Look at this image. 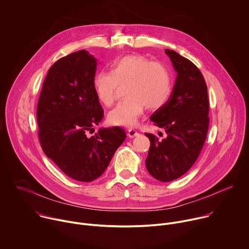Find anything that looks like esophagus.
Listing matches in <instances>:
<instances>
[{
	"label": "esophagus",
	"mask_w": 249,
	"mask_h": 249,
	"mask_svg": "<svg viewBox=\"0 0 249 249\" xmlns=\"http://www.w3.org/2000/svg\"><path fill=\"white\" fill-rule=\"evenodd\" d=\"M127 135H128V137H129V138H134V137L138 136V135H139V133H138L136 130H134V129H129V130H128Z\"/></svg>",
	"instance_id": "34e87169"
}]
</instances>
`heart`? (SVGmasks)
<instances>
[{"label": "heart", "mask_w": 249, "mask_h": 249, "mask_svg": "<svg viewBox=\"0 0 249 249\" xmlns=\"http://www.w3.org/2000/svg\"><path fill=\"white\" fill-rule=\"evenodd\" d=\"M126 97L107 115L108 122L117 126H134L147 106L157 109L170 95L172 80L168 68L152 62L145 56L132 54L116 61L111 72H99L93 80L97 99L110 106L116 98L119 85H125Z\"/></svg>", "instance_id": "heart-1"}]
</instances>
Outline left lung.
<instances>
[{
    "instance_id": "8db88e82",
    "label": "left lung",
    "mask_w": 249,
    "mask_h": 249,
    "mask_svg": "<svg viewBox=\"0 0 249 249\" xmlns=\"http://www.w3.org/2000/svg\"><path fill=\"white\" fill-rule=\"evenodd\" d=\"M164 52L177 75L168 99L151 115L166 138L146 133L151 142L146 167L154 178L168 182L185 174L201 153L209 128V99L200 70L173 50Z\"/></svg>"
}]
</instances>
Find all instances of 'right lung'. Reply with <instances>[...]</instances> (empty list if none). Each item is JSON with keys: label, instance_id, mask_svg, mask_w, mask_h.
<instances>
[{"label": "right lung", "instance_id": "right-lung-1", "mask_svg": "<svg viewBox=\"0 0 249 249\" xmlns=\"http://www.w3.org/2000/svg\"><path fill=\"white\" fill-rule=\"evenodd\" d=\"M96 65L87 50L58 60L48 71L37 105L44 154L66 175L83 182L98 178L126 138L120 127L87 136L103 117L93 89Z\"/></svg>", "mask_w": 249, "mask_h": 249}]
</instances>
